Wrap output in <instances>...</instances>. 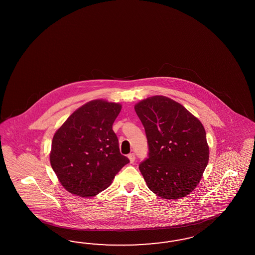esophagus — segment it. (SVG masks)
<instances>
[{
  "label": "esophagus",
  "instance_id": "34e87169",
  "mask_svg": "<svg viewBox=\"0 0 255 255\" xmlns=\"http://www.w3.org/2000/svg\"><path fill=\"white\" fill-rule=\"evenodd\" d=\"M128 158H129V160H130V162H131V163L134 162V160H135V156H134L133 153H130V154L128 155Z\"/></svg>",
  "mask_w": 255,
  "mask_h": 255
}]
</instances>
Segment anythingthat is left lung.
I'll return each instance as SVG.
<instances>
[{
  "instance_id": "left-lung-1",
  "label": "left lung",
  "mask_w": 255,
  "mask_h": 255,
  "mask_svg": "<svg viewBox=\"0 0 255 255\" xmlns=\"http://www.w3.org/2000/svg\"><path fill=\"white\" fill-rule=\"evenodd\" d=\"M134 110L147 135L148 158L139 170L148 189L164 199L185 197L198 185L209 162L203 124L182 105L162 95L140 101Z\"/></svg>"
}]
</instances>
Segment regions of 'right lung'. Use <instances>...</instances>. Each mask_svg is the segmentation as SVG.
Masks as SVG:
<instances>
[{"instance_id": "right-lung-1", "label": "right lung", "mask_w": 255, "mask_h": 255, "mask_svg": "<svg viewBox=\"0 0 255 255\" xmlns=\"http://www.w3.org/2000/svg\"><path fill=\"white\" fill-rule=\"evenodd\" d=\"M122 105L102 99L88 102L56 131L49 160L63 188L92 197L112 183L129 159L121 154L112 129Z\"/></svg>"}]
</instances>
